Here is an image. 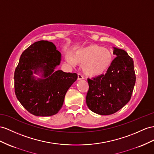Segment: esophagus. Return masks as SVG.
Returning a JSON list of instances; mask_svg holds the SVG:
<instances>
[{"label": "esophagus", "instance_id": "34e87169", "mask_svg": "<svg viewBox=\"0 0 154 154\" xmlns=\"http://www.w3.org/2000/svg\"><path fill=\"white\" fill-rule=\"evenodd\" d=\"M77 79H78V80H81V79H83V76H82L81 73H78Z\"/></svg>", "mask_w": 154, "mask_h": 154}]
</instances>
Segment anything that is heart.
Segmentation results:
<instances>
[{"mask_svg": "<svg viewBox=\"0 0 154 154\" xmlns=\"http://www.w3.org/2000/svg\"><path fill=\"white\" fill-rule=\"evenodd\" d=\"M68 60L72 65H82L86 75L97 77L103 75L111 68L113 55L109 49L92 44L77 50L73 58L68 57Z\"/></svg>", "mask_w": 154, "mask_h": 154, "instance_id": "b5f03b06", "label": "heart"}]
</instances>
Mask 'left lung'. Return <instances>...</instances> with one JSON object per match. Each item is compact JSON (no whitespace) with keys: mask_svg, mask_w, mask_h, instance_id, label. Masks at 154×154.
Returning a JSON list of instances; mask_svg holds the SVG:
<instances>
[{"mask_svg":"<svg viewBox=\"0 0 154 154\" xmlns=\"http://www.w3.org/2000/svg\"><path fill=\"white\" fill-rule=\"evenodd\" d=\"M116 55L111 68L103 75L88 79L86 102L90 111L100 115L115 113L131 99L136 77L133 59L123 49L113 47Z\"/></svg>","mask_w":154,"mask_h":154,"instance_id":"8db88e82","label":"left lung"}]
</instances>
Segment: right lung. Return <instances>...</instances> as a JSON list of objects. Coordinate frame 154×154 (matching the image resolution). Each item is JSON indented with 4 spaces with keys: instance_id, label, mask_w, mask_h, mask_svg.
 <instances>
[{
    "instance_id": "add662e5",
    "label": "right lung",
    "mask_w": 154,
    "mask_h": 154,
    "mask_svg": "<svg viewBox=\"0 0 154 154\" xmlns=\"http://www.w3.org/2000/svg\"><path fill=\"white\" fill-rule=\"evenodd\" d=\"M61 58L53 43L45 40L34 43L21 55L14 73L15 93L23 107L33 115H56L67 91L77 80L75 73L55 70Z\"/></svg>"
}]
</instances>
